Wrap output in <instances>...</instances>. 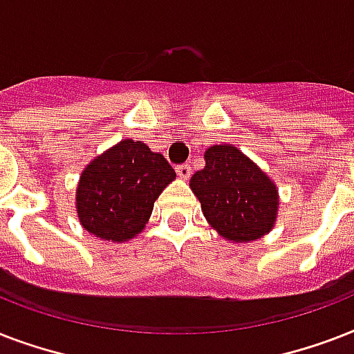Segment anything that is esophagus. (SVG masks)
Listing matches in <instances>:
<instances>
[{
  "label": "esophagus",
  "instance_id": "34e87169",
  "mask_svg": "<svg viewBox=\"0 0 354 354\" xmlns=\"http://www.w3.org/2000/svg\"><path fill=\"white\" fill-rule=\"evenodd\" d=\"M191 171H193V169H191V165H189V163H182V165L176 167L178 176L182 178V180H187V178L191 176Z\"/></svg>",
  "mask_w": 354,
  "mask_h": 354
}]
</instances>
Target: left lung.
I'll return each instance as SVG.
<instances>
[{"instance_id":"1","label":"left lung","mask_w":354,"mask_h":354,"mask_svg":"<svg viewBox=\"0 0 354 354\" xmlns=\"http://www.w3.org/2000/svg\"><path fill=\"white\" fill-rule=\"evenodd\" d=\"M205 167L194 172L191 189L204 216L232 242L261 239L274 227L279 194L268 174L233 145L205 150Z\"/></svg>"}]
</instances>
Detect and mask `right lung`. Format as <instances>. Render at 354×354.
<instances>
[{
	"mask_svg": "<svg viewBox=\"0 0 354 354\" xmlns=\"http://www.w3.org/2000/svg\"><path fill=\"white\" fill-rule=\"evenodd\" d=\"M174 178L169 161L145 143L119 141L80 174L75 196L80 224L104 241H130L143 232L154 202Z\"/></svg>",
	"mask_w": 354,
	"mask_h": 354,
	"instance_id": "1",
	"label": "right lung"
}]
</instances>
